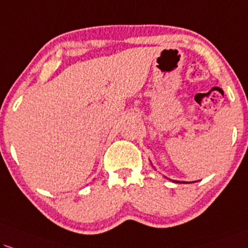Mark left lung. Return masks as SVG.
I'll list each match as a JSON object with an SVG mask.
<instances>
[{
  "mask_svg": "<svg viewBox=\"0 0 248 248\" xmlns=\"http://www.w3.org/2000/svg\"><path fill=\"white\" fill-rule=\"evenodd\" d=\"M173 183H180V182H178V180H172ZM183 183H186V182H183Z\"/></svg>",
  "mask_w": 248,
  "mask_h": 248,
  "instance_id": "1",
  "label": "left lung"
}]
</instances>
